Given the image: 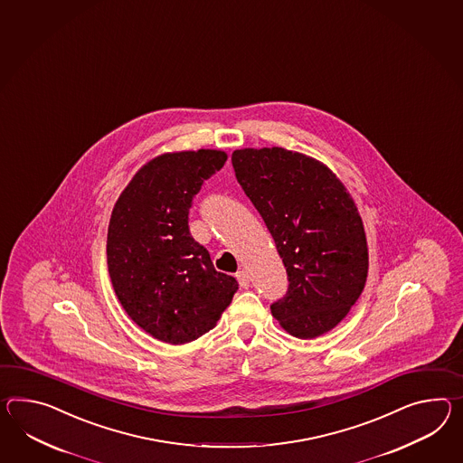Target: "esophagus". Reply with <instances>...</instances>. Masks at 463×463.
Wrapping results in <instances>:
<instances>
[{
	"instance_id": "1",
	"label": "esophagus",
	"mask_w": 463,
	"mask_h": 463,
	"mask_svg": "<svg viewBox=\"0 0 463 463\" xmlns=\"http://www.w3.org/2000/svg\"><path fill=\"white\" fill-rule=\"evenodd\" d=\"M237 281H239V286L241 288H244V289H248L249 284H250V276H249L248 271H239L236 274Z\"/></svg>"
}]
</instances>
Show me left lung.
Segmentation results:
<instances>
[{
  "label": "left lung",
  "instance_id": "obj_1",
  "mask_svg": "<svg viewBox=\"0 0 463 463\" xmlns=\"http://www.w3.org/2000/svg\"><path fill=\"white\" fill-rule=\"evenodd\" d=\"M232 167L288 272V293L272 316L299 339L338 326L368 276L366 234L350 192L323 162L288 148H239Z\"/></svg>",
  "mask_w": 463,
  "mask_h": 463
}]
</instances>
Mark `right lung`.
I'll use <instances>...</instances> for the list:
<instances>
[{
	"label": "right lung",
	"mask_w": 463,
	"mask_h": 463,
	"mask_svg": "<svg viewBox=\"0 0 463 463\" xmlns=\"http://www.w3.org/2000/svg\"><path fill=\"white\" fill-rule=\"evenodd\" d=\"M214 148L167 152L148 160L113 207L107 264L128 317L152 338L185 345L217 325L237 291L192 239L189 209L205 179L226 164Z\"/></svg>",
	"instance_id": "obj_1"
}]
</instances>
